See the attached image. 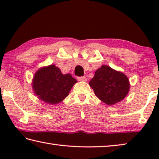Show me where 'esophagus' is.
<instances>
[{"instance_id":"esophagus-1","label":"esophagus","mask_w":159,"mask_h":159,"mask_svg":"<svg viewBox=\"0 0 159 159\" xmlns=\"http://www.w3.org/2000/svg\"><path fill=\"white\" fill-rule=\"evenodd\" d=\"M77 79L78 80H79V81H86V80H87V78L85 76H79L77 77Z\"/></svg>"}]
</instances>
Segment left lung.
Wrapping results in <instances>:
<instances>
[{"mask_svg": "<svg viewBox=\"0 0 159 159\" xmlns=\"http://www.w3.org/2000/svg\"><path fill=\"white\" fill-rule=\"evenodd\" d=\"M89 85L95 95L109 105L121 101L130 88L129 80L125 74L105 65L97 70Z\"/></svg>", "mask_w": 159, "mask_h": 159, "instance_id": "left-lung-1", "label": "left lung"}]
</instances>
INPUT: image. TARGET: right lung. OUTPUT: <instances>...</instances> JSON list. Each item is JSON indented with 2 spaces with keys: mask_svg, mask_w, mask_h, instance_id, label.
Segmentation results:
<instances>
[{
  "mask_svg": "<svg viewBox=\"0 0 159 159\" xmlns=\"http://www.w3.org/2000/svg\"><path fill=\"white\" fill-rule=\"evenodd\" d=\"M76 82L71 74H62L60 69L52 64L36 72L33 80V89L40 99L55 104L68 96Z\"/></svg>",
  "mask_w": 159,
  "mask_h": 159,
  "instance_id": "right-lung-1",
  "label": "right lung"
}]
</instances>
